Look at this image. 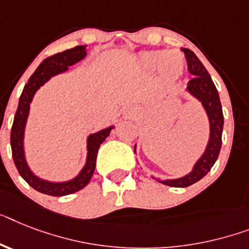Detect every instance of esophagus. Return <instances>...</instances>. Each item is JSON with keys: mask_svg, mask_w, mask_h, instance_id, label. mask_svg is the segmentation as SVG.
Returning a JSON list of instances; mask_svg holds the SVG:
<instances>
[{"mask_svg": "<svg viewBox=\"0 0 249 249\" xmlns=\"http://www.w3.org/2000/svg\"><path fill=\"white\" fill-rule=\"evenodd\" d=\"M127 114H129V116H131V114H132V112H131V110H127Z\"/></svg>", "mask_w": 249, "mask_h": 249, "instance_id": "obj_1", "label": "esophagus"}]
</instances>
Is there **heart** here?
<instances>
[{
	"label": "heart",
	"mask_w": 249,
	"mask_h": 249,
	"mask_svg": "<svg viewBox=\"0 0 249 249\" xmlns=\"http://www.w3.org/2000/svg\"><path fill=\"white\" fill-rule=\"evenodd\" d=\"M140 61L147 69L158 67L168 77H178L183 69V55L177 51H146L140 54Z\"/></svg>",
	"instance_id": "1"
}]
</instances>
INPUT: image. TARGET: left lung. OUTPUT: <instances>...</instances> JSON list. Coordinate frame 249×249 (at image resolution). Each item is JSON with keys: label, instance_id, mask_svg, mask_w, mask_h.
<instances>
[{"label": "left lung", "instance_id": "8db88e82", "mask_svg": "<svg viewBox=\"0 0 249 249\" xmlns=\"http://www.w3.org/2000/svg\"><path fill=\"white\" fill-rule=\"evenodd\" d=\"M182 51L186 55L188 71L195 76L194 79H191L187 84V90L202 103L203 108L206 110L209 122H210V139H209L205 153L202 154L200 159L197 160V163L195 164L194 169L190 174L178 178V179L159 180L160 183L170 187H188L198 182L201 178H203L210 172V169L217 160L219 153H220L221 135H223L224 126L220 98H219L216 86L213 85V80H211V76L209 75L205 66L192 51L187 48H182Z\"/></svg>", "mask_w": 249, "mask_h": 249}]
</instances>
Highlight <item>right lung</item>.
<instances>
[{
	"instance_id": "add662e5",
	"label": "right lung",
	"mask_w": 249,
	"mask_h": 249,
	"mask_svg": "<svg viewBox=\"0 0 249 249\" xmlns=\"http://www.w3.org/2000/svg\"><path fill=\"white\" fill-rule=\"evenodd\" d=\"M86 46H77L75 48L67 49L65 52L53 54L48 58H46L38 69L34 71L28 84L24 86V90L21 92L20 100H18V110L15 113V118L12 123L11 128V150L14 163L18 168V174L25 179L26 183L38 192H42L49 196H66V195L75 194L77 191L83 190L86 184L91 179L92 173L95 170L96 157H98V150H99L100 143L109 136L113 126L104 128L96 133H92L88 137V158H86V164L80 172V174L76 178L67 182H61V183H53L48 180H43L33 174V172L29 169L28 164L25 160V154H24V131H25L26 120L29 116V108L30 103L33 100V96L36 92V90L48 81L52 76L57 73L65 72L69 70V66L75 65L86 55Z\"/></svg>"
}]
</instances>
